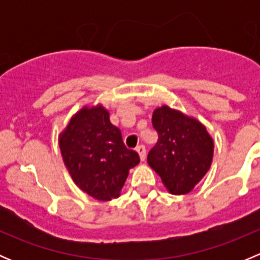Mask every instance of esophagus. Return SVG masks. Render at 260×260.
Here are the masks:
<instances>
[{"instance_id": "34e87169", "label": "esophagus", "mask_w": 260, "mask_h": 260, "mask_svg": "<svg viewBox=\"0 0 260 260\" xmlns=\"http://www.w3.org/2000/svg\"><path fill=\"white\" fill-rule=\"evenodd\" d=\"M136 151H137V153H138V156H140L141 161H145V159H146V148H145V146H138L137 148H136Z\"/></svg>"}]
</instances>
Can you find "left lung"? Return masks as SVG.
I'll use <instances>...</instances> for the list:
<instances>
[{"instance_id":"1","label":"left lung","mask_w":260,"mask_h":260,"mask_svg":"<svg viewBox=\"0 0 260 260\" xmlns=\"http://www.w3.org/2000/svg\"><path fill=\"white\" fill-rule=\"evenodd\" d=\"M152 124L158 141L147 162L169 192L188 193L210 170L214 140L200 120L166 104L154 109Z\"/></svg>"}]
</instances>
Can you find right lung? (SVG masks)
<instances>
[{
  "label": "right lung",
  "instance_id": "obj_1",
  "mask_svg": "<svg viewBox=\"0 0 260 260\" xmlns=\"http://www.w3.org/2000/svg\"><path fill=\"white\" fill-rule=\"evenodd\" d=\"M62 161L75 185L101 201L119 198L129 170L140 164L103 104L84 106L59 133Z\"/></svg>",
  "mask_w": 260,
  "mask_h": 260
}]
</instances>
